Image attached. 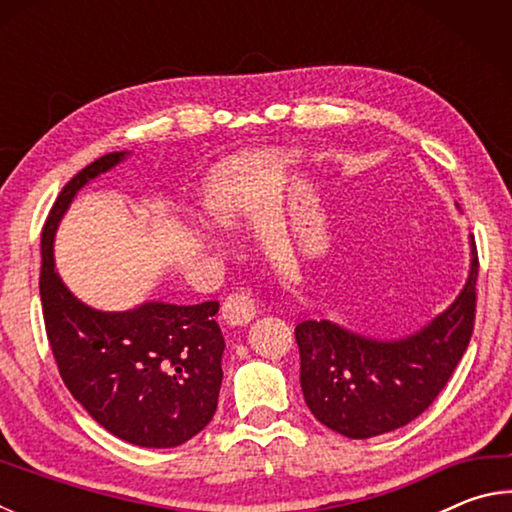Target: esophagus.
I'll use <instances>...</instances> for the list:
<instances>
[{"mask_svg":"<svg viewBox=\"0 0 512 512\" xmlns=\"http://www.w3.org/2000/svg\"><path fill=\"white\" fill-rule=\"evenodd\" d=\"M255 314H257V305H255L253 293L248 289L230 293L221 307V318L232 327L250 323V320L255 318Z\"/></svg>","mask_w":512,"mask_h":512,"instance_id":"esophagus-1","label":"esophagus"}]
</instances>
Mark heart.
I'll list each match as a JSON object with an SVG mask.
<instances>
[{
	"label": "heart",
	"mask_w": 512,
	"mask_h": 512,
	"mask_svg": "<svg viewBox=\"0 0 512 512\" xmlns=\"http://www.w3.org/2000/svg\"><path fill=\"white\" fill-rule=\"evenodd\" d=\"M221 210H230V205L228 203H221Z\"/></svg>",
	"instance_id": "obj_1"
}]
</instances>
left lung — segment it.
Segmentation results:
<instances>
[{"label": "left lung", "mask_w": 512, "mask_h": 512, "mask_svg": "<svg viewBox=\"0 0 512 512\" xmlns=\"http://www.w3.org/2000/svg\"><path fill=\"white\" fill-rule=\"evenodd\" d=\"M463 291L427 327L400 341H375L332 320L296 327L300 386L309 411L345 438L400 429L429 409L470 345L476 314L479 255L470 239Z\"/></svg>", "instance_id": "8db88e82"}]
</instances>
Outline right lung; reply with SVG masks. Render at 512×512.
Here are the masks:
<instances>
[{
    "label": "right lung",
    "instance_id": "right-lung-1",
    "mask_svg": "<svg viewBox=\"0 0 512 512\" xmlns=\"http://www.w3.org/2000/svg\"><path fill=\"white\" fill-rule=\"evenodd\" d=\"M124 155L88 164L51 207L42 228V314L67 391L103 429L140 447H178L210 424L219 402L225 348L214 320L219 302L99 311L83 305L54 268V235L69 203Z\"/></svg>",
    "mask_w": 512,
    "mask_h": 512
}]
</instances>
